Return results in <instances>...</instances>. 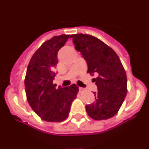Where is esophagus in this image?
Wrapping results in <instances>:
<instances>
[{
  "label": "esophagus",
  "instance_id": "34e87169",
  "mask_svg": "<svg viewBox=\"0 0 149 149\" xmlns=\"http://www.w3.org/2000/svg\"><path fill=\"white\" fill-rule=\"evenodd\" d=\"M79 91H80V92H82V91H84V89L82 87H79Z\"/></svg>",
  "mask_w": 149,
  "mask_h": 149
}]
</instances>
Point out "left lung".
Returning a JSON list of instances; mask_svg holds the SVG:
<instances>
[{
  "label": "left lung",
  "instance_id": "8db88e82",
  "mask_svg": "<svg viewBox=\"0 0 149 149\" xmlns=\"http://www.w3.org/2000/svg\"><path fill=\"white\" fill-rule=\"evenodd\" d=\"M77 51L88 65L98 91L95 101L86 105L89 116L95 120L108 119L118 113L127 94V75L119 56L110 47L88 34L71 35Z\"/></svg>",
  "mask_w": 149,
  "mask_h": 149
}]
</instances>
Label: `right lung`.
I'll return each mask as SVG.
<instances>
[{
	"label": "right lung",
	"instance_id": "add662e5",
	"mask_svg": "<svg viewBox=\"0 0 149 149\" xmlns=\"http://www.w3.org/2000/svg\"><path fill=\"white\" fill-rule=\"evenodd\" d=\"M69 35L54 36L36 51L27 68L24 86L29 104L41 119L46 122H60L67 119L72 101L78 93V86H59L53 81L58 63L57 53L64 46Z\"/></svg>",
	"mask_w": 149,
	"mask_h": 149
}]
</instances>
